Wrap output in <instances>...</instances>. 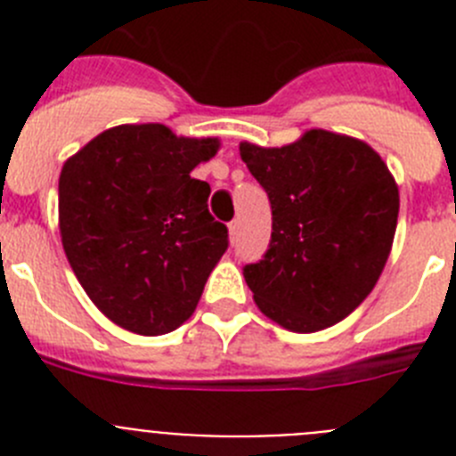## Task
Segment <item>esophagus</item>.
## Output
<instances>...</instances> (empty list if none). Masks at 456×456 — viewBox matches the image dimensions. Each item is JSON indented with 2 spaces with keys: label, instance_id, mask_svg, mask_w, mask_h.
<instances>
[{
  "label": "esophagus",
  "instance_id": "obj_1",
  "mask_svg": "<svg viewBox=\"0 0 456 456\" xmlns=\"http://www.w3.org/2000/svg\"><path fill=\"white\" fill-rule=\"evenodd\" d=\"M228 232H231V240L235 241V237H237V232H240V221H231V224H228Z\"/></svg>",
  "mask_w": 456,
  "mask_h": 456
}]
</instances>
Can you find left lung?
I'll return each instance as SVG.
<instances>
[{"label": "left lung", "instance_id": "8db88e82", "mask_svg": "<svg viewBox=\"0 0 456 456\" xmlns=\"http://www.w3.org/2000/svg\"><path fill=\"white\" fill-rule=\"evenodd\" d=\"M272 203V241L244 267L257 308L294 333L342 322L372 292L393 248L400 189L365 141L308 130L281 148L240 143Z\"/></svg>", "mask_w": 456, "mask_h": 456}]
</instances>
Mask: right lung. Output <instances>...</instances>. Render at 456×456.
I'll return each mask as SVG.
<instances>
[{"instance_id": "right-lung-1", "label": "right lung", "mask_w": 456, "mask_h": 456, "mask_svg": "<svg viewBox=\"0 0 456 456\" xmlns=\"http://www.w3.org/2000/svg\"><path fill=\"white\" fill-rule=\"evenodd\" d=\"M219 146L162 123L118 125L63 164V251L88 299L125 331H175L228 248V228L208 209L209 184L191 178Z\"/></svg>"}]
</instances>
